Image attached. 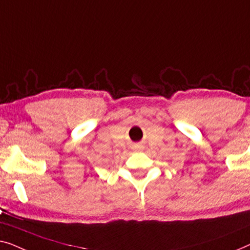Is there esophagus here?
Returning <instances> with one entry per match:
<instances>
[{
    "label": "esophagus",
    "instance_id": "esophagus-1",
    "mask_svg": "<svg viewBox=\"0 0 250 250\" xmlns=\"http://www.w3.org/2000/svg\"><path fill=\"white\" fill-rule=\"evenodd\" d=\"M136 148H137V149H142V148H143V146H142V145H137V146H136Z\"/></svg>",
    "mask_w": 250,
    "mask_h": 250
}]
</instances>
